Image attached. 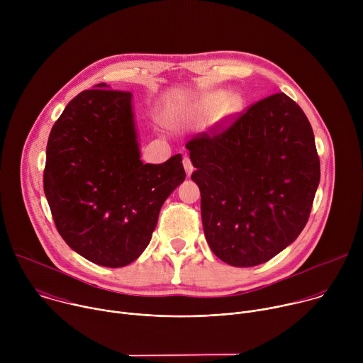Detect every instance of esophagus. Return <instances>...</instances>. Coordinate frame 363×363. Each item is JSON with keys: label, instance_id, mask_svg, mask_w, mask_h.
<instances>
[{"label": "esophagus", "instance_id": "esophagus-1", "mask_svg": "<svg viewBox=\"0 0 363 363\" xmlns=\"http://www.w3.org/2000/svg\"><path fill=\"white\" fill-rule=\"evenodd\" d=\"M182 164H184V168H185L186 177L189 178V177H191V174L194 172V167H192V162H191V160H189L188 157H185V158L182 160Z\"/></svg>", "mask_w": 363, "mask_h": 363}]
</instances>
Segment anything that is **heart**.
<instances>
[{
  "mask_svg": "<svg viewBox=\"0 0 363 363\" xmlns=\"http://www.w3.org/2000/svg\"><path fill=\"white\" fill-rule=\"evenodd\" d=\"M223 106H224V113L227 115L234 113L240 106L238 99L235 96H227V93L221 90L206 93L201 96L198 100H195L194 103H191L186 109L185 118L194 122H202L216 116Z\"/></svg>",
  "mask_w": 363,
  "mask_h": 363,
  "instance_id": "heart-1",
  "label": "heart"
}]
</instances>
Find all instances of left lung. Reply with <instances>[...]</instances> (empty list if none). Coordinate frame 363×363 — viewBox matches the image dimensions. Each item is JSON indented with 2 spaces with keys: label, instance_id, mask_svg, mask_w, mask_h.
Segmentation results:
<instances>
[{
  "label": "left lung",
  "instance_id": "8db88e82",
  "mask_svg": "<svg viewBox=\"0 0 363 363\" xmlns=\"http://www.w3.org/2000/svg\"><path fill=\"white\" fill-rule=\"evenodd\" d=\"M205 238L234 267L269 262L303 231L320 181L313 129L284 93L254 103L217 135L186 143Z\"/></svg>",
  "mask_w": 363,
  "mask_h": 363
}]
</instances>
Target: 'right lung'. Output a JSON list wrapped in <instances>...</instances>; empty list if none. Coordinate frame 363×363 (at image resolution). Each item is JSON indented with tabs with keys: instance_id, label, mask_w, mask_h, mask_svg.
<instances>
[{
	"instance_id": "obj_1",
	"label": "right lung",
	"mask_w": 363,
	"mask_h": 363,
	"mask_svg": "<svg viewBox=\"0 0 363 363\" xmlns=\"http://www.w3.org/2000/svg\"><path fill=\"white\" fill-rule=\"evenodd\" d=\"M100 83L51 128L44 194L59 234L86 260L123 267L147 247L161 206L185 179L181 153L140 161L132 93Z\"/></svg>"
}]
</instances>
